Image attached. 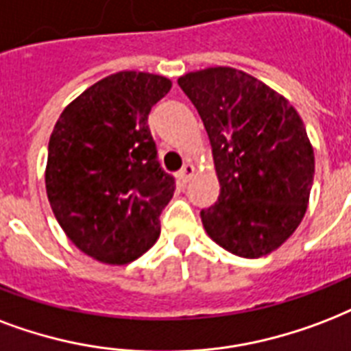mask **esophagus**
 <instances>
[{
    "mask_svg": "<svg viewBox=\"0 0 351 351\" xmlns=\"http://www.w3.org/2000/svg\"><path fill=\"white\" fill-rule=\"evenodd\" d=\"M195 175V167L191 164H186L184 167L180 169V173H178V176H180L182 182H189L191 178H193Z\"/></svg>",
    "mask_w": 351,
    "mask_h": 351,
    "instance_id": "esophagus-1",
    "label": "esophagus"
}]
</instances>
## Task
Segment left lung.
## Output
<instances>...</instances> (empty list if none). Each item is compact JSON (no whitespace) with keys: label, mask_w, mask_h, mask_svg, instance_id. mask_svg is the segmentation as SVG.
Instances as JSON below:
<instances>
[{"label":"left lung","mask_w":351,"mask_h":351,"mask_svg":"<svg viewBox=\"0 0 351 351\" xmlns=\"http://www.w3.org/2000/svg\"><path fill=\"white\" fill-rule=\"evenodd\" d=\"M210 138L221 193L200 211L206 234L241 258L274 252L306 215L315 152L287 99L241 69L182 75Z\"/></svg>","instance_id":"obj_1"}]
</instances>
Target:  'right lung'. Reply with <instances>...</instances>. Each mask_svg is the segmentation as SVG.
<instances>
[{"label": "right lung", "instance_id": "1", "mask_svg": "<svg viewBox=\"0 0 351 351\" xmlns=\"http://www.w3.org/2000/svg\"><path fill=\"white\" fill-rule=\"evenodd\" d=\"M171 86L145 71L108 75L73 99L51 132V210L75 247L101 263H130L160 237L175 180L158 164L147 119Z\"/></svg>", "mask_w": 351, "mask_h": 351}]
</instances>
